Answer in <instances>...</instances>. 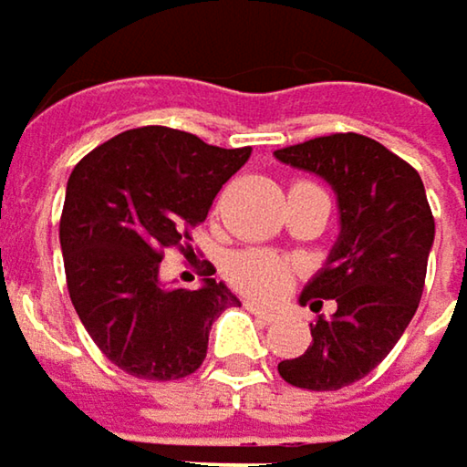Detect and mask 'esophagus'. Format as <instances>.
<instances>
[{
    "mask_svg": "<svg viewBox=\"0 0 467 467\" xmlns=\"http://www.w3.org/2000/svg\"><path fill=\"white\" fill-rule=\"evenodd\" d=\"M245 308H248L256 319H262V322H273V319H275V311L262 308V306H256V303H245Z\"/></svg>",
    "mask_w": 467,
    "mask_h": 467,
    "instance_id": "obj_1",
    "label": "esophagus"
}]
</instances>
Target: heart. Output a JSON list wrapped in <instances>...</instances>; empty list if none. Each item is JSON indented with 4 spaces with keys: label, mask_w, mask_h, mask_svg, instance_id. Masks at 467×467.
<instances>
[{
    "label": "heart",
    "mask_w": 467,
    "mask_h": 467,
    "mask_svg": "<svg viewBox=\"0 0 467 467\" xmlns=\"http://www.w3.org/2000/svg\"><path fill=\"white\" fill-rule=\"evenodd\" d=\"M289 275V265L284 256L273 251H240L227 262V278L234 289L254 300H273L281 295Z\"/></svg>",
    "instance_id": "1"
}]
</instances>
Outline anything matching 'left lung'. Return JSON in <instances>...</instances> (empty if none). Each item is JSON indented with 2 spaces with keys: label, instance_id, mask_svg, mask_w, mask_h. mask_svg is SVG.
<instances>
[{
  "label": "left lung",
  "instance_id": "8db88e82",
  "mask_svg": "<svg viewBox=\"0 0 467 467\" xmlns=\"http://www.w3.org/2000/svg\"><path fill=\"white\" fill-rule=\"evenodd\" d=\"M275 159L325 178L337 197L340 233L300 306L335 314L311 325L306 354L278 362L286 384L340 389L365 379L400 340L420 308L435 222L420 172L365 135H329L275 150Z\"/></svg>",
  "mask_w": 467,
  "mask_h": 467
}]
</instances>
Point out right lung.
Returning a JSON list of instances; mask_svg holds the SVG:
<instances>
[{
    "mask_svg": "<svg viewBox=\"0 0 467 467\" xmlns=\"http://www.w3.org/2000/svg\"><path fill=\"white\" fill-rule=\"evenodd\" d=\"M251 148H219L197 135L140 127L83 156L58 224L69 300L99 351L148 381L192 376L208 332L240 300L216 278L200 289L164 286V248H183Z\"/></svg>",
    "mask_w": 467,
    "mask_h": 467,
    "instance_id": "add662e5",
    "label": "right lung"
}]
</instances>
